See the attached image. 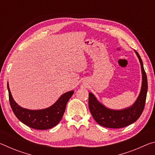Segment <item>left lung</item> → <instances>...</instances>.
<instances>
[{
	"instance_id": "left-lung-1",
	"label": "left lung",
	"mask_w": 155,
	"mask_h": 155,
	"mask_svg": "<svg viewBox=\"0 0 155 155\" xmlns=\"http://www.w3.org/2000/svg\"><path fill=\"white\" fill-rule=\"evenodd\" d=\"M135 52L141 64L142 85L140 95L132 106L121 110L110 109L98 102L92 93H89L90 111L96 122L104 127L120 128L127 127L137 120L143 111L148 91V81L142 60L138 52L136 51Z\"/></svg>"
}]
</instances>
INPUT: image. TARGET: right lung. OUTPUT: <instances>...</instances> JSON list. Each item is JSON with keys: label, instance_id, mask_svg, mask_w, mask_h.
I'll return each instance as SVG.
<instances>
[{"label": "right lung", "instance_id": "1", "mask_svg": "<svg viewBox=\"0 0 155 155\" xmlns=\"http://www.w3.org/2000/svg\"><path fill=\"white\" fill-rule=\"evenodd\" d=\"M7 89L10 105L17 118L28 127L38 130L49 129L58 124L64 115L68 101L74 94V91L64 94L48 108L30 110L22 108L15 103L10 91L9 83H7Z\"/></svg>", "mask_w": 155, "mask_h": 155}]
</instances>
